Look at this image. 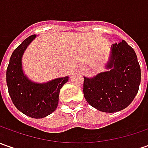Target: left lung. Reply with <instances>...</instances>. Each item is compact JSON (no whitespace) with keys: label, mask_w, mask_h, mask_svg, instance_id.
<instances>
[{"label":"left lung","mask_w":148,"mask_h":148,"mask_svg":"<svg viewBox=\"0 0 148 148\" xmlns=\"http://www.w3.org/2000/svg\"><path fill=\"white\" fill-rule=\"evenodd\" d=\"M109 71L93 78L84 77L83 93L90 105L98 110L114 113L125 109L138 91L141 68L134 50L124 40L111 47Z\"/></svg>","instance_id":"left-lung-1"}]
</instances>
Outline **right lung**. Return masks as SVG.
I'll return each mask as SVG.
<instances>
[{
  "label": "right lung",
  "instance_id": "obj_1",
  "mask_svg": "<svg viewBox=\"0 0 148 148\" xmlns=\"http://www.w3.org/2000/svg\"><path fill=\"white\" fill-rule=\"evenodd\" d=\"M35 37L34 34L25 38L12 53L6 70V83L14 106L27 116L41 119L57 109L60 90L68 81V77L37 84L30 82L24 75L21 66L22 55Z\"/></svg>",
  "mask_w": 148,
  "mask_h": 148
}]
</instances>
